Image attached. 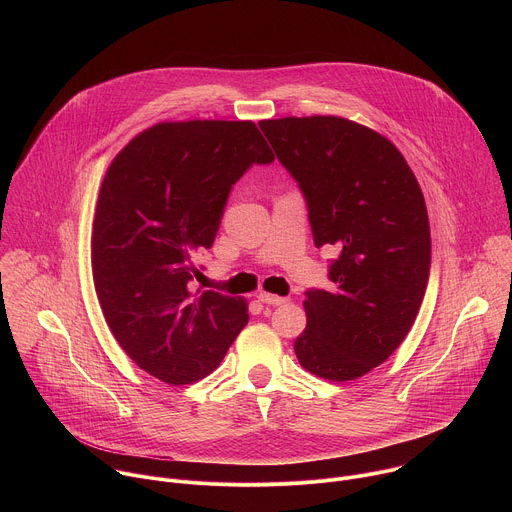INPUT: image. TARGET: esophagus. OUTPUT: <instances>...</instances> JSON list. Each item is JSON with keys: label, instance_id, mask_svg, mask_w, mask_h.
<instances>
[{"label": "esophagus", "instance_id": "34e87169", "mask_svg": "<svg viewBox=\"0 0 512 512\" xmlns=\"http://www.w3.org/2000/svg\"><path fill=\"white\" fill-rule=\"evenodd\" d=\"M257 300H259L261 304H267V306H281V304H285V302H287V298L267 294V291H259V294H257Z\"/></svg>", "mask_w": 512, "mask_h": 512}]
</instances>
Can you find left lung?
I'll list each match as a JSON object with an SVG mask.
<instances>
[{"label": "left lung", "mask_w": 512, "mask_h": 512, "mask_svg": "<svg viewBox=\"0 0 512 512\" xmlns=\"http://www.w3.org/2000/svg\"><path fill=\"white\" fill-rule=\"evenodd\" d=\"M298 182L314 245H334V289L306 291V330L294 350L328 381H352L385 362L409 334L431 265L427 208L405 158L381 133L344 117L259 123Z\"/></svg>", "instance_id": "obj_1"}]
</instances>
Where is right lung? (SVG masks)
Segmentation results:
<instances>
[{
  "label": "right lung",
  "instance_id": "right-lung-1",
  "mask_svg": "<svg viewBox=\"0 0 512 512\" xmlns=\"http://www.w3.org/2000/svg\"><path fill=\"white\" fill-rule=\"evenodd\" d=\"M273 152L253 121L158 123L111 162L91 267L103 316L139 369L168 385L210 375L249 322L247 302L192 291L233 184Z\"/></svg>",
  "mask_w": 512,
  "mask_h": 512
}]
</instances>
